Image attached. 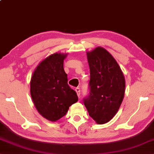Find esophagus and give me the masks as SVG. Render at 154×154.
Listing matches in <instances>:
<instances>
[{
    "mask_svg": "<svg viewBox=\"0 0 154 154\" xmlns=\"http://www.w3.org/2000/svg\"><path fill=\"white\" fill-rule=\"evenodd\" d=\"M75 91H76V92L78 97L80 98V88L77 87V88H76V89H75Z\"/></svg>",
    "mask_w": 154,
    "mask_h": 154,
    "instance_id": "obj_1",
    "label": "esophagus"
}]
</instances>
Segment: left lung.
I'll return each instance as SVG.
<instances>
[{
    "label": "left lung",
    "mask_w": 154,
    "mask_h": 154,
    "mask_svg": "<svg viewBox=\"0 0 154 154\" xmlns=\"http://www.w3.org/2000/svg\"><path fill=\"white\" fill-rule=\"evenodd\" d=\"M86 55L91 72L90 95L84 104L96 123L104 124L115 117L122 103L125 80L117 61L104 48L97 47Z\"/></svg>",
    "instance_id": "8db88e82"
}]
</instances>
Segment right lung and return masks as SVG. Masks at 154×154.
Here are the masks:
<instances>
[{
    "label": "right lung",
    "mask_w": 154,
    "mask_h": 154,
    "mask_svg": "<svg viewBox=\"0 0 154 154\" xmlns=\"http://www.w3.org/2000/svg\"><path fill=\"white\" fill-rule=\"evenodd\" d=\"M68 54H51L40 62L31 78L30 92L36 109L42 117L56 122L78 100L76 92L68 85L63 60Z\"/></svg>",
    "instance_id": "1"
}]
</instances>
